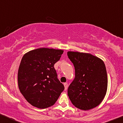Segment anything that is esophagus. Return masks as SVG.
Wrapping results in <instances>:
<instances>
[{"mask_svg": "<svg viewBox=\"0 0 123 123\" xmlns=\"http://www.w3.org/2000/svg\"><path fill=\"white\" fill-rule=\"evenodd\" d=\"M63 85H64V87H65V90L66 91L68 88V84L67 83H65Z\"/></svg>", "mask_w": 123, "mask_h": 123, "instance_id": "esophagus-1", "label": "esophagus"}]
</instances>
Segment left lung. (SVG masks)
<instances>
[{
    "label": "left lung",
    "mask_w": 123,
    "mask_h": 123,
    "mask_svg": "<svg viewBox=\"0 0 123 123\" xmlns=\"http://www.w3.org/2000/svg\"><path fill=\"white\" fill-rule=\"evenodd\" d=\"M73 63L75 78L68 88L73 105L88 111L99 105L106 94L108 77L103 61L88 53L68 51Z\"/></svg>",
    "instance_id": "left-lung-1"
}]
</instances>
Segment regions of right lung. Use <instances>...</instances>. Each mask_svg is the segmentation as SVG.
<instances>
[{
    "mask_svg": "<svg viewBox=\"0 0 123 123\" xmlns=\"http://www.w3.org/2000/svg\"><path fill=\"white\" fill-rule=\"evenodd\" d=\"M63 52L62 50L43 47L29 51L22 58L18 69V86L25 99L34 107H51L64 90L54 68Z\"/></svg>",
    "mask_w": 123,
    "mask_h": 123,
    "instance_id": "1",
    "label": "right lung"
}]
</instances>
